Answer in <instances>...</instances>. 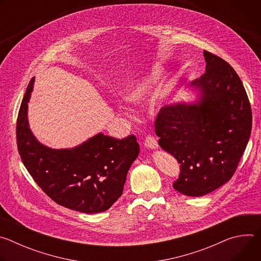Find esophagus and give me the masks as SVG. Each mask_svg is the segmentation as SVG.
<instances>
[{"label":"esophagus","mask_w":261,"mask_h":261,"mask_svg":"<svg viewBox=\"0 0 261 261\" xmlns=\"http://www.w3.org/2000/svg\"><path fill=\"white\" fill-rule=\"evenodd\" d=\"M144 145L150 150H155V148H158V141L153 136H147L144 140Z\"/></svg>","instance_id":"obj_1"}]
</instances>
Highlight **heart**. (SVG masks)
<instances>
[{
	"label": "heart",
	"instance_id": "obj_1",
	"mask_svg": "<svg viewBox=\"0 0 261 261\" xmlns=\"http://www.w3.org/2000/svg\"><path fill=\"white\" fill-rule=\"evenodd\" d=\"M150 83L151 80L147 77H144L135 83H129L126 86L125 92L123 94L124 99L130 103L140 102L145 97V94L147 93L148 88H150Z\"/></svg>",
	"mask_w": 261,
	"mask_h": 261
}]
</instances>
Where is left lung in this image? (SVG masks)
I'll list each match as a JSON object with an SVG mask.
<instances>
[{
    "mask_svg": "<svg viewBox=\"0 0 261 261\" xmlns=\"http://www.w3.org/2000/svg\"><path fill=\"white\" fill-rule=\"evenodd\" d=\"M205 73L190 84L191 103L163 106L155 122L159 145L180 164L173 182L179 193L199 197L226 184L248 144L252 113L234 69L204 50Z\"/></svg>",
    "mask_w": 261,
    "mask_h": 261,
    "instance_id": "8db88e82",
    "label": "left lung"
}]
</instances>
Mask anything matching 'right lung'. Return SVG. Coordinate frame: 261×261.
<instances>
[{
	"label": "right lung",
	"mask_w": 261,
	"mask_h": 261,
	"mask_svg": "<svg viewBox=\"0 0 261 261\" xmlns=\"http://www.w3.org/2000/svg\"><path fill=\"white\" fill-rule=\"evenodd\" d=\"M33 77L23 96L16 125L17 147L37 185L58 204L86 214L104 212L123 193L127 173L139 154L134 135L117 139L102 132L71 148L42 144L30 129L28 103Z\"/></svg>",
	"instance_id": "add662e5"
}]
</instances>
